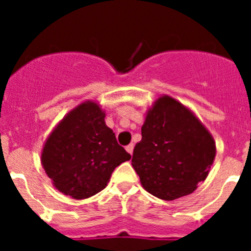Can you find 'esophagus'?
<instances>
[{
    "label": "esophagus",
    "instance_id": "1",
    "mask_svg": "<svg viewBox=\"0 0 251 251\" xmlns=\"http://www.w3.org/2000/svg\"><path fill=\"white\" fill-rule=\"evenodd\" d=\"M133 148H134V145H133V143H130V145H128L127 147H126V150H127L128 153H130V154H132V153H133Z\"/></svg>",
    "mask_w": 251,
    "mask_h": 251
}]
</instances>
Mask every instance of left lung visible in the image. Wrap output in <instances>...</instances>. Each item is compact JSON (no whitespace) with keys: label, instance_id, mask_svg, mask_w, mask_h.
<instances>
[{"label":"left lung","instance_id":"1","mask_svg":"<svg viewBox=\"0 0 251 251\" xmlns=\"http://www.w3.org/2000/svg\"><path fill=\"white\" fill-rule=\"evenodd\" d=\"M215 153L214 139L200 121L166 95L146 117L132 166L145 190L171 201L196 190L207 177Z\"/></svg>","mask_w":251,"mask_h":251}]
</instances>
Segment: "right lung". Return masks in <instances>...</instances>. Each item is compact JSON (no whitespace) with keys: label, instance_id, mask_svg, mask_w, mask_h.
Masks as SVG:
<instances>
[{"label":"right lung","instance_id":"obj_1","mask_svg":"<svg viewBox=\"0 0 251 251\" xmlns=\"http://www.w3.org/2000/svg\"><path fill=\"white\" fill-rule=\"evenodd\" d=\"M98 104L86 101L69 113L44 146L41 162L60 192L81 200L105 188L117 166L130 159L105 126Z\"/></svg>","mask_w":251,"mask_h":251}]
</instances>
